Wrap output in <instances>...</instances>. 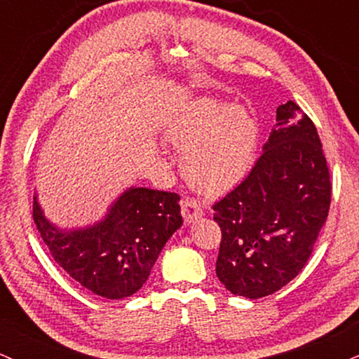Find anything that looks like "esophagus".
I'll return each mask as SVG.
<instances>
[{
	"label": "esophagus",
	"instance_id": "esophagus-1",
	"mask_svg": "<svg viewBox=\"0 0 359 359\" xmlns=\"http://www.w3.org/2000/svg\"><path fill=\"white\" fill-rule=\"evenodd\" d=\"M181 213H183L184 222L193 223L198 218L203 217V210H201L200 201L193 200V198H184L181 200Z\"/></svg>",
	"mask_w": 359,
	"mask_h": 359
}]
</instances>
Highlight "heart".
<instances>
[{"label": "heart", "mask_w": 359, "mask_h": 359, "mask_svg": "<svg viewBox=\"0 0 359 359\" xmlns=\"http://www.w3.org/2000/svg\"><path fill=\"white\" fill-rule=\"evenodd\" d=\"M164 139L181 153L184 178L200 191L235 188L254 164L259 126L242 105L198 99L170 121Z\"/></svg>", "instance_id": "b5f03b06"}]
</instances>
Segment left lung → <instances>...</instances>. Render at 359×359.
I'll use <instances>...</instances> for the list:
<instances>
[{
	"label": "left lung",
	"mask_w": 359,
	"mask_h": 359,
	"mask_svg": "<svg viewBox=\"0 0 359 359\" xmlns=\"http://www.w3.org/2000/svg\"><path fill=\"white\" fill-rule=\"evenodd\" d=\"M331 181L313 121L292 100L248 176L213 205L222 229L217 276L235 296L259 299L304 269L326 223Z\"/></svg>",
	"instance_id": "1"
}]
</instances>
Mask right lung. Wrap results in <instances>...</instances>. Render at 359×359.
Wrapping results in <instances>:
<instances>
[{
	"mask_svg": "<svg viewBox=\"0 0 359 359\" xmlns=\"http://www.w3.org/2000/svg\"><path fill=\"white\" fill-rule=\"evenodd\" d=\"M176 193L130 187L102 220L83 229H58L33 196V220L60 267L105 299L136 294L171 235L183 225Z\"/></svg>",
	"mask_w": 359,
	"mask_h": 359,
	"instance_id": "add662e5",
	"label": "right lung"
}]
</instances>
